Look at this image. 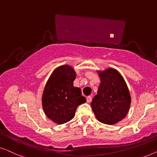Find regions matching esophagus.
<instances>
[{
	"label": "esophagus",
	"mask_w": 157,
	"mask_h": 157,
	"mask_svg": "<svg viewBox=\"0 0 157 157\" xmlns=\"http://www.w3.org/2000/svg\"><path fill=\"white\" fill-rule=\"evenodd\" d=\"M86 100H87V102L90 103V101H92V98L90 96H88V97H87V98H86Z\"/></svg>",
	"instance_id": "obj_1"
}]
</instances>
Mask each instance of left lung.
Returning <instances> with one entry per match:
<instances>
[{
	"label": "left lung",
	"mask_w": 157,
	"mask_h": 157,
	"mask_svg": "<svg viewBox=\"0 0 157 157\" xmlns=\"http://www.w3.org/2000/svg\"><path fill=\"white\" fill-rule=\"evenodd\" d=\"M101 83L91 106L98 121L115 124L127 116L131 97L123 77L114 68L98 71Z\"/></svg>",
	"instance_id": "obj_1"
}]
</instances>
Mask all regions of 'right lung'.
Returning <instances> with one entry per match:
<instances>
[{
  "label": "right lung",
  "mask_w": 157,
  "mask_h": 157,
  "mask_svg": "<svg viewBox=\"0 0 157 157\" xmlns=\"http://www.w3.org/2000/svg\"><path fill=\"white\" fill-rule=\"evenodd\" d=\"M76 72L70 65L57 67L46 83L43 94V108L50 120L62 124L75 117L77 107L85 103L81 90L75 87L73 82Z\"/></svg>",
  "instance_id": "1"
}]
</instances>
